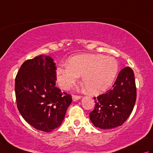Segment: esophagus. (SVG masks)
I'll return each mask as SVG.
<instances>
[{"mask_svg": "<svg viewBox=\"0 0 153 153\" xmlns=\"http://www.w3.org/2000/svg\"><path fill=\"white\" fill-rule=\"evenodd\" d=\"M81 99V97L78 96V95H72V99L74 101H77L79 99Z\"/></svg>", "mask_w": 153, "mask_h": 153, "instance_id": "obj_1", "label": "esophagus"}]
</instances>
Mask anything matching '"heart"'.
<instances>
[{
	"label": "heart",
	"mask_w": 153,
	"mask_h": 153,
	"mask_svg": "<svg viewBox=\"0 0 153 153\" xmlns=\"http://www.w3.org/2000/svg\"><path fill=\"white\" fill-rule=\"evenodd\" d=\"M114 58L102 54H86L70 58L68 64H62L56 70L60 87L69 89L82 76L83 83L92 94L105 91L112 85L118 71Z\"/></svg>",
	"instance_id": "b5f03b06"
}]
</instances>
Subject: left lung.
Here are the masks:
<instances>
[{
	"instance_id": "1",
	"label": "left lung",
	"mask_w": 153,
	"mask_h": 153,
	"mask_svg": "<svg viewBox=\"0 0 153 153\" xmlns=\"http://www.w3.org/2000/svg\"><path fill=\"white\" fill-rule=\"evenodd\" d=\"M134 73L129 67L120 71L112 88L97 97L89 118L96 128L112 129L122 126L130 116L135 103Z\"/></svg>"
}]
</instances>
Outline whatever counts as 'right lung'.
I'll return each instance as SVG.
<instances>
[{
	"instance_id": "1",
	"label": "right lung",
	"mask_w": 153,
	"mask_h": 153,
	"mask_svg": "<svg viewBox=\"0 0 153 153\" xmlns=\"http://www.w3.org/2000/svg\"><path fill=\"white\" fill-rule=\"evenodd\" d=\"M56 66L49 56L25 61L15 79L17 107L25 121L34 128L50 132L64 119L72 99L56 87Z\"/></svg>"
}]
</instances>
